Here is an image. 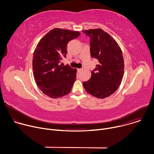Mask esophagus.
<instances>
[{
  "label": "esophagus",
  "instance_id": "obj_1",
  "mask_svg": "<svg viewBox=\"0 0 154 154\" xmlns=\"http://www.w3.org/2000/svg\"><path fill=\"white\" fill-rule=\"evenodd\" d=\"M82 69H78V72H80L82 71Z\"/></svg>",
  "mask_w": 154,
  "mask_h": 154
}]
</instances>
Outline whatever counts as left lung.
Segmentation results:
<instances>
[{"mask_svg": "<svg viewBox=\"0 0 154 154\" xmlns=\"http://www.w3.org/2000/svg\"><path fill=\"white\" fill-rule=\"evenodd\" d=\"M90 37V53L99 64L91 72L89 80L83 85L88 93L104 99L118 89L124 75V62L117 42L101 29L83 30Z\"/></svg>", "mask_w": 154, "mask_h": 154, "instance_id": "left-lung-1", "label": "left lung"}]
</instances>
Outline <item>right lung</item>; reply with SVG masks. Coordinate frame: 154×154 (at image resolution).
Here are the masks:
<instances>
[{"mask_svg":"<svg viewBox=\"0 0 154 154\" xmlns=\"http://www.w3.org/2000/svg\"><path fill=\"white\" fill-rule=\"evenodd\" d=\"M80 35L79 32L55 28L36 46L32 60L34 79L41 91L51 98L61 97L71 91L77 69L59 63L66 56L69 41Z\"/></svg>","mask_w":154,"mask_h":154,"instance_id":"obj_1","label":"right lung"}]
</instances>
